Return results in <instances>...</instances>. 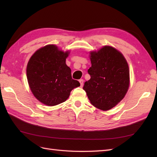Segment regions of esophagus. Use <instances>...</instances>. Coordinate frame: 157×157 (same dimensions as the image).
I'll list each match as a JSON object with an SVG mask.
<instances>
[{"label":"esophagus","mask_w":157,"mask_h":157,"mask_svg":"<svg viewBox=\"0 0 157 157\" xmlns=\"http://www.w3.org/2000/svg\"><path fill=\"white\" fill-rule=\"evenodd\" d=\"M79 83H80V86H81V87H82L83 85H84V79H79Z\"/></svg>","instance_id":"1"}]
</instances>
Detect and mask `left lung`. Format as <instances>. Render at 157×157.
Wrapping results in <instances>:
<instances>
[{"label": "left lung", "instance_id": "8db88e82", "mask_svg": "<svg viewBox=\"0 0 157 157\" xmlns=\"http://www.w3.org/2000/svg\"><path fill=\"white\" fill-rule=\"evenodd\" d=\"M90 79L83 89L91 104L102 111L114 107L124 98L129 86V71L124 56L117 50L105 46L90 52Z\"/></svg>", "mask_w": 157, "mask_h": 157}]
</instances>
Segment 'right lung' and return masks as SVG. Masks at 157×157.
Listing matches in <instances>:
<instances>
[{
    "mask_svg": "<svg viewBox=\"0 0 157 157\" xmlns=\"http://www.w3.org/2000/svg\"><path fill=\"white\" fill-rule=\"evenodd\" d=\"M69 52L60 51L54 44L38 49L29 59L26 72L33 94L40 102L55 106L65 102L73 88L80 86L71 78L66 65Z\"/></svg>",
    "mask_w": 157,
    "mask_h": 157,
    "instance_id": "right-lung-1",
    "label": "right lung"
}]
</instances>
